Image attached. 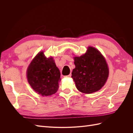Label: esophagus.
I'll return each instance as SVG.
<instances>
[{
    "instance_id": "esophagus-1",
    "label": "esophagus",
    "mask_w": 133,
    "mask_h": 133,
    "mask_svg": "<svg viewBox=\"0 0 133 133\" xmlns=\"http://www.w3.org/2000/svg\"><path fill=\"white\" fill-rule=\"evenodd\" d=\"M71 74H70L69 75H66V76H64V77H65V78H70V77H71Z\"/></svg>"
}]
</instances>
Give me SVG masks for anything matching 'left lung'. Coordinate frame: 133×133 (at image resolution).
Segmentation results:
<instances>
[{
	"mask_svg": "<svg viewBox=\"0 0 133 133\" xmlns=\"http://www.w3.org/2000/svg\"><path fill=\"white\" fill-rule=\"evenodd\" d=\"M74 59L75 68L71 78L77 89L85 94L99 90L109 76L108 64L101 53L96 48L89 46L85 54Z\"/></svg>",
	"mask_w": 133,
	"mask_h": 133,
	"instance_id": "obj_1",
	"label": "left lung"
}]
</instances>
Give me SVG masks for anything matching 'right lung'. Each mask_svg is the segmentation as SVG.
Segmentation results:
<instances>
[{
	"mask_svg": "<svg viewBox=\"0 0 133 133\" xmlns=\"http://www.w3.org/2000/svg\"><path fill=\"white\" fill-rule=\"evenodd\" d=\"M28 81L33 90L42 96L55 94L59 88L60 73L53 58L41 51L33 59L26 71Z\"/></svg>",
	"mask_w": 133,
	"mask_h": 133,
	"instance_id": "add662e5",
	"label": "right lung"
}]
</instances>
